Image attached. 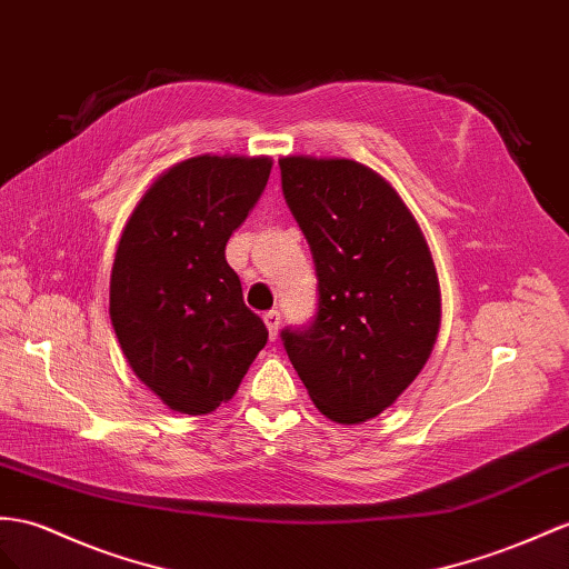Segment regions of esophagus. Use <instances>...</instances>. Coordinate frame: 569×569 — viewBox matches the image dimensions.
Here are the masks:
<instances>
[{
	"label": "esophagus",
	"instance_id": "obj_1",
	"mask_svg": "<svg viewBox=\"0 0 569 569\" xmlns=\"http://www.w3.org/2000/svg\"><path fill=\"white\" fill-rule=\"evenodd\" d=\"M264 325H267V329H269V337H271V341L279 339V329H281V315L276 312V310L267 312V315H264Z\"/></svg>",
	"mask_w": 569,
	"mask_h": 569
}]
</instances>
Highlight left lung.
<instances>
[{
    "label": "left lung",
    "instance_id": "obj_1",
    "mask_svg": "<svg viewBox=\"0 0 569 569\" xmlns=\"http://www.w3.org/2000/svg\"><path fill=\"white\" fill-rule=\"evenodd\" d=\"M279 166L319 281L315 322L281 333L286 353L319 411L366 423L411 387L437 341L442 296L428 240L372 168L312 156Z\"/></svg>",
    "mask_w": 569,
    "mask_h": 569
}]
</instances>
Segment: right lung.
I'll return each mask as SVG.
<instances>
[{"mask_svg":"<svg viewBox=\"0 0 569 569\" xmlns=\"http://www.w3.org/2000/svg\"><path fill=\"white\" fill-rule=\"evenodd\" d=\"M269 156H194L149 184L122 228L110 319L139 380L168 409L207 416L236 397L269 331L247 308L226 242L264 192Z\"/></svg>","mask_w":569,"mask_h":569,"instance_id":"1","label":"right lung"}]
</instances>
